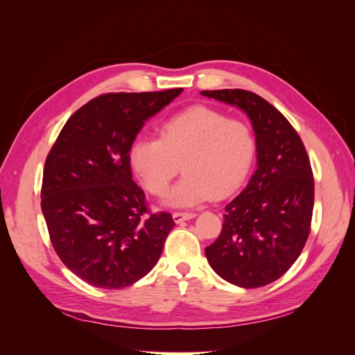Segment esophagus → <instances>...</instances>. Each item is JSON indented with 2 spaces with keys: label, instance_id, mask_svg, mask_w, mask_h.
Segmentation results:
<instances>
[{
  "label": "esophagus",
  "instance_id": "34e87169",
  "mask_svg": "<svg viewBox=\"0 0 355 355\" xmlns=\"http://www.w3.org/2000/svg\"><path fill=\"white\" fill-rule=\"evenodd\" d=\"M196 216H197L196 213H188V211H175V213H173V220H175L176 223H180V222L189 220V219L196 218Z\"/></svg>",
  "mask_w": 355,
  "mask_h": 355
}]
</instances>
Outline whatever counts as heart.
Instances as JSON below:
<instances>
[{"instance_id": "obj_1", "label": "heart", "mask_w": 355, "mask_h": 355, "mask_svg": "<svg viewBox=\"0 0 355 355\" xmlns=\"http://www.w3.org/2000/svg\"><path fill=\"white\" fill-rule=\"evenodd\" d=\"M256 151L252 128L209 106H192L159 127V139L139 136L130 163L153 196H164L179 168L185 171L167 202L192 207L211 197L237 191L247 178Z\"/></svg>"}]
</instances>
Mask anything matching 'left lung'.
Instances as JSON below:
<instances>
[{"label": "left lung", "instance_id": "left-lung-1", "mask_svg": "<svg viewBox=\"0 0 355 355\" xmlns=\"http://www.w3.org/2000/svg\"><path fill=\"white\" fill-rule=\"evenodd\" d=\"M250 118L257 168L223 214L218 240L206 247L210 266L223 280L256 288L278 280L302 252L311 231L314 178L306 149L293 125L256 93L204 90Z\"/></svg>", "mask_w": 355, "mask_h": 355}]
</instances>
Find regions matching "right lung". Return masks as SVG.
<instances>
[{"instance_id": "1", "label": "right lung", "mask_w": 355, "mask_h": 355, "mask_svg": "<svg viewBox=\"0 0 355 355\" xmlns=\"http://www.w3.org/2000/svg\"><path fill=\"white\" fill-rule=\"evenodd\" d=\"M184 89L106 93L75 111L46 158L41 210L60 261L99 288H123L158 262L170 213H151L130 148L145 121Z\"/></svg>"}]
</instances>
